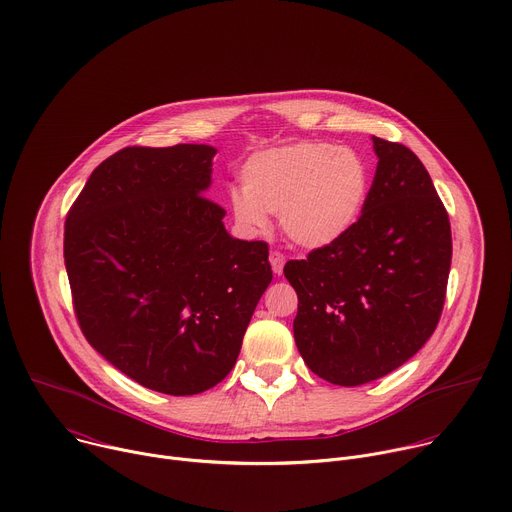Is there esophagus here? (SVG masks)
<instances>
[{"label":"esophagus","mask_w":512,"mask_h":512,"mask_svg":"<svg viewBox=\"0 0 512 512\" xmlns=\"http://www.w3.org/2000/svg\"><path fill=\"white\" fill-rule=\"evenodd\" d=\"M269 263H271L273 273H275V275H281V273H283V265H285V255L279 253V251H271Z\"/></svg>","instance_id":"obj_1"}]
</instances>
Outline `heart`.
Returning <instances> with one entry per match:
<instances>
[{
  "instance_id": "obj_1",
  "label": "heart",
  "mask_w": 512,
  "mask_h": 512,
  "mask_svg": "<svg viewBox=\"0 0 512 512\" xmlns=\"http://www.w3.org/2000/svg\"><path fill=\"white\" fill-rule=\"evenodd\" d=\"M243 190L229 204L247 233L267 229L277 214L283 235L304 249H322L352 231L371 190L367 162L350 148L300 141L265 150L241 170Z\"/></svg>"
}]
</instances>
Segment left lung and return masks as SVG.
Wrapping results in <instances>:
<instances>
[{
    "label": "left lung",
    "mask_w": 512,
    "mask_h": 512,
    "mask_svg": "<svg viewBox=\"0 0 512 512\" xmlns=\"http://www.w3.org/2000/svg\"><path fill=\"white\" fill-rule=\"evenodd\" d=\"M379 158L360 218L340 241L287 261L294 338L312 373L340 387L399 369L440 322L452 263L448 212L419 158L373 137Z\"/></svg>",
    "instance_id": "left-lung-1"
}]
</instances>
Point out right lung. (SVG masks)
I'll return each mask as SVG.
<instances>
[{"mask_svg":"<svg viewBox=\"0 0 512 512\" xmlns=\"http://www.w3.org/2000/svg\"><path fill=\"white\" fill-rule=\"evenodd\" d=\"M216 150L123 148L70 206L64 265L89 344L135 383L196 395L235 367L273 279L263 241L233 239L204 196Z\"/></svg>","mask_w":512,"mask_h":512,"instance_id":"obj_1","label":"right lung"}]
</instances>
